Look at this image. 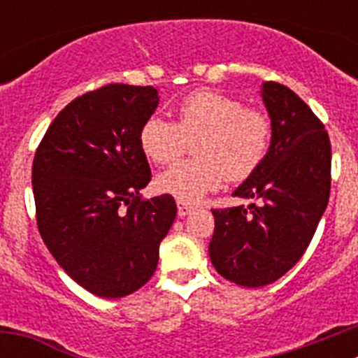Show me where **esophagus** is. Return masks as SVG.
Wrapping results in <instances>:
<instances>
[{"label":"esophagus","instance_id":"34e87169","mask_svg":"<svg viewBox=\"0 0 358 358\" xmlns=\"http://www.w3.org/2000/svg\"><path fill=\"white\" fill-rule=\"evenodd\" d=\"M177 211H179V215H181V217H185V215H188L189 211H192V206H189L188 202L177 201Z\"/></svg>","mask_w":358,"mask_h":358}]
</instances>
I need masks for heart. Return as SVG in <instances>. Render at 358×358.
<instances>
[{
    "mask_svg": "<svg viewBox=\"0 0 358 358\" xmlns=\"http://www.w3.org/2000/svg\"><path fill=\"white\" fill-rule=\"evenodd\" d=\"M273 120L262 109L215 90L186 94L176 107V123L150 116L140 129V145L148 159L169 164L194 143L197 157L173 164L157 177L161 192L182 202H197L224 179L251 177L267 157Z\"/></svg>",
    "mask_w": 358,
    "mask_h": 358,
    "instance_id": "1",
    "label": "heart"
}]
</instances>
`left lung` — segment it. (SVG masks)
Returning <instances> with one entry per match:
<instances>
[{"label":"left lung","mask_w":358,"mask_h":358,"mask_svg":"<svg viewBox=\"0 0 358 358\" xmlns=\"http://www.w3.org/2000/svg\"><path fill=\"white\" fill-rule=\"evenodd\" d=\"M273 141L262 166L235 189L258 204L211 210L210 258L217 273L242 287L280 280L308 248L331 185V147L321 120L287 85L265 82Z\"/></svg>","instance_id":"obj_1"}]
</instances>
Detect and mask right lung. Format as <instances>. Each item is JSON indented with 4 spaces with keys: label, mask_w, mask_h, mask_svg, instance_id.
I'll list each match as a JSON object with an SVG mask.
<instances>
[{
    "label": "right lung",
    "mask_w": 358,
    "mask_h": 358,
    "mask_svg": "<svg viewBox=\"0 0 358 358\" xmlns=\"http://www.w3.org/2000/svg\"><path fill=\"white\" fill-rule=\"evenodd\" d=\"M157 103L152 85H102L69 102L36 150L41 236L66 274L94 296L116 299L141 289L176 218L172 195H140L152 177L140 129Z\"/></svg>",
    "instance_id": "right-lung-1"
}]
</instances>
